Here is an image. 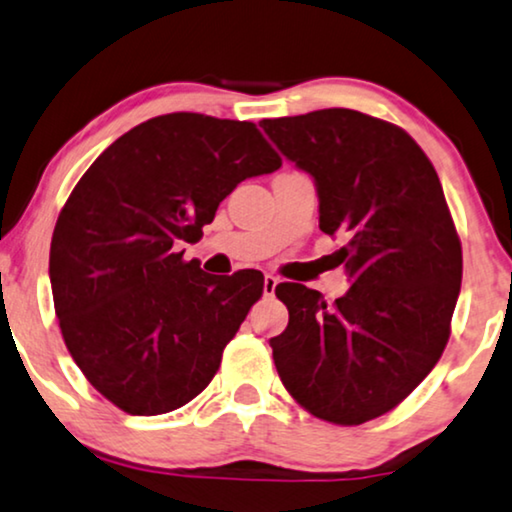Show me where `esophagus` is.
I'll return each instance as SVG.
<instances>
[{"instance_id": "obj_1", "label": "esophagus", "mask_w": 512, "mask_h": 512, "mask_svg": "<svg viewBox=\"0 0 512 512\" xmlns=\"http://www.w3.org/2000/svg\"><path fill=\"white\" fill-rule=\"evenodd\" d=\"M276 285H278V278L276 276H271V274L264 276V295H267V297L274 295Z\"/></svg>"}]
</instances>
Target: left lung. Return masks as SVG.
I'll return each instance as SVG.
<instances>
[{"label":"left lung","mask_w":512,"mask_h":512,"mask_svg":"<svg viewBox=\"0 0 512 512\" xmlns=\"http://www.w3.org/2000/svg\"><path fill=\"white\" fill-rule=\"evenodd\" d=\"M264 133L318 187L320 229L342 234L351 288L327 304L281 283L271 339L288 393L313 417L360 426L391 412L445 351L463 257L440 177L403 128L356 109L264 119Z\"/></svg>","instance_id":"obj_1"}]
</instances>
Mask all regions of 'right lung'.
<instances>
[{"mask_svg":"<svg viewBox=\"0 0 512 512\" xmlns=\"http://www.w3.org/2000/svg\"><path fill=\"white\" fill-rule=\"evenodd\" d=\"M281 156L250 121L173 112L114 140L60 210L49 274L65 346L112 405L138 417L194 400L262 297L260 271L187 262L220 201Z\"/></svg>","mask_w":512,"mask_h":512,"instance_id":"right-lung-1","label":"right lung"}]
</instances>
